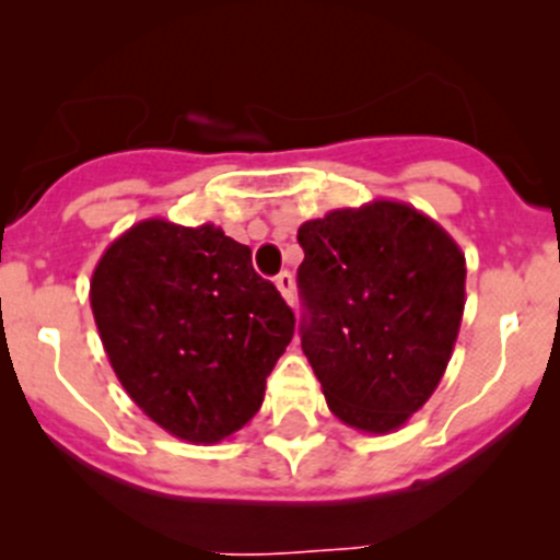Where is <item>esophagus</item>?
<instances>
[{
    "mask_svg": "<svg viewBox=\"0 0 560 560\" xmlns=\"http://www.w3.org/2000/svg\"><path fill=\"white\" fill-rule=\"evenodd\" d=\"M276 287H279V292L284 295V301L292 306V303H295V279H292L290 270H281V273L276 276Z\"/></svg>",
    "mask_w": 560,
    "mask_h": 560,
    "instance_id": "34e87169",
    "label": "esophagus"
}]
</instances>
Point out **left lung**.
I'll use <instances>...</instances> for the list:
<instances>
[{"label":"left lung","instance_id":"8db88e82","mask_svg":"<svg viewBox=\"0 0 560 560\" xmlns=\"http://www.w3.org/2000/svg\"><path fill=\"white\" fill-rule=\"evenodd\" d=\"M301 347L332 415L389 433L422 409L453 358L466 257L406 202L338 208L301 224Z\"/></svg>","mask_w":560,"mask_h":560}]
</instances>
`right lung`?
Segmentation results:
<instances>
[{"label": "right lung", "instance_id": "obj_1", "mask_svg": "<svg viewBox=\"0 0 560 560\" xmlns=\"http://www.w3.org/2000/svg\"><path fill=\"white\" fill-rule=\"evenodd\" d=\"M100 338L129 398L173 436L213 444L259 411L295 314L213 224L145 219L92 276Z\"/></svg>", "mask_w": 560, "mask_h": 560}]
</instances>
